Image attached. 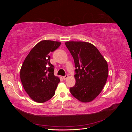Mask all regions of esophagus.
I'll list each match as a JSON object with an SVG mask.
<instances>
[{"instance_id": "34e87169", "label": "esophagus", "mask_w": 132, "mask_h": 132, "mask_svg": "<svg viewBox=\"0 0 132 132\" xmlns=\"http://www.w3.org/2000/svg\"><path fill=\"white\" fill-rule=\"evenodd\" d=\"M68 75H65L64 77H63V79L64 80H65V79H67L68 78Z\"/></svg>"}]
</instances>
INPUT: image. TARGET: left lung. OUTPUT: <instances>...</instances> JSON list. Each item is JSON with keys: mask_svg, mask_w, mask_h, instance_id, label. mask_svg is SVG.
<instances>
[{"mask_svg": "<svg viewBox=\"0 0 132 132\" xmlns=\"http://www.w3.org/2000/svg\"><path fill=\"white\" fill-rule=\"evenodd\" d=\"M65 44L74 58L76 68V82L70 87V93L80 102L93 101L107 81V62L97 48L89 42L67 41Z\"/></svg>", "mask_w": 132, "mask_h": 132, "instance_id": "left-lung-1", "label": "left lung"}]
</instances>
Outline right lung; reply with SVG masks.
I'll list each match as a JSON object with an SVG mask.
<instances>
[{"mask_svg": "<svg viewBox=\"0 0 132 132\" xmlns=\"http://www.w3.org/2000/svg\"><path fill=\"white\" fill-rule=\"evenodd\" d=\"M61 44L58 41H41L31 50L23 62L21 81L26 93L35 102H45L55 94L60 79L54 74L49 53Z\"/></svg>", "mask_w": 132, "mask_h": 132, "instance_id": "right-lung-1", "label": "right lung"}]
</instances>
